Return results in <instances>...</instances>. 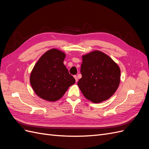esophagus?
I'll use <instances>...</instances> for the list:
<instances>
[{
  "mask_svg": "<svg viewBox=\"0 0 149 149\" xmlns=\"http://www.w3.org/2000/svg\"><path fill=\"white\" fill-rule=\"evenodd\" d=\"M74 79H75V81H76V82H78V78H77V76H76L75 75V76H74Z\"/></svg>",
  "mask_w": 149,
  "mask_h": 149,
  "instance_id": "esophagus-1",
  "label": "esophagus"
}]
</instances>
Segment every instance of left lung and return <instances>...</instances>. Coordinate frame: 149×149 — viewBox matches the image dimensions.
<instances>
[{"instance_id": "obj_1", "label": "left lung", "mask_w": 149, "mask_h": 149, "mask_svg": "<svg viewBox=\"0 0 149 149\" xmlns=\"http://www.w3.org/2000/svg\"><path fill=\"white\" fill-rule=\"evenodd\" d=\"M82 60V78L78 85L84 96L94 103L108 100L119 86V66L111 57L99 50L83 55Z\"/></svg>"}]
</instances>
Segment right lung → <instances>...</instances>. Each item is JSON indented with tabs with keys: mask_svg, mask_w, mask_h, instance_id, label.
I'll return each instance as SVG.
<instances>
[{
	"mask_svg": "<svg viewBox=\"0 0 149 149\" xmlns=\"http://www.w3.org/2000/svg\"><path fill=\"white\" fill-rule=\"evenodd\" d=\"M66 54L52 48L45 53L36 63L30 76V81L35 94L43 100H59L70 86L75 83L63 61Z\"/></svg>",
	"mask_w": 149,
	"mask_h": 149,
	"instance_id": "obj_1",
	"label": "right lung"
}]
</instances>
